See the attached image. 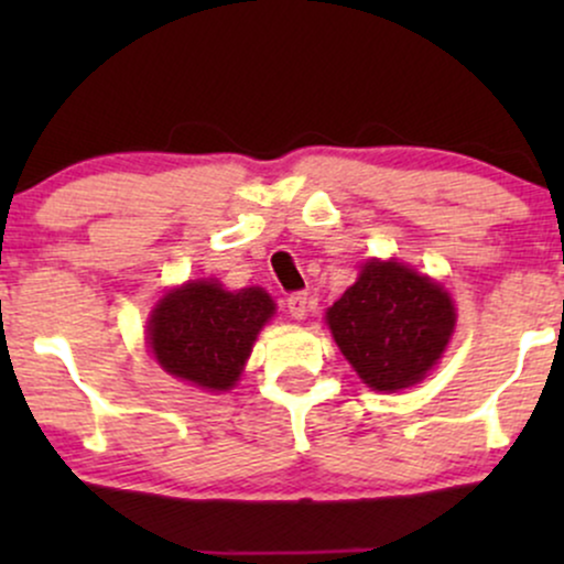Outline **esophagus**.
Wrapping results in <instances>:
<instances>
[{"label": "esophagus", "mask_w": 564, "mask_h": 564, "mask_svg": "<svg viewBox=\"0 0 564 564\" xmlns=\"http://www.w3.org/2000/svg\"><path fill=\"white\" fill-rule=\"evenodd\" d=\"M286 307H289V315L294 321H302L304 315H307V307H310V296L304 294V291H296V294H291L286 300Z\"/></svg>", "instance_id": "1"}]
</instances>
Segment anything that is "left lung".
Returning a JSON list of instances; mask_svg holds the SVG:
<instances>
[{
    "label": "left lung",
    "instance_id": "1",
    "mask_svg": "<svg viewBox=\"0 0 564 564\" xmlns=\"http://www.w3.org/2000/svg\"><path fill=\"white\" fill-rule=\"evenodd\" d=\"M326 323L364 384L394 392L419 384L443 358L456 307L437 281L408 264L368 260Z\"/></svg>",
    "mask_w": 564,
    "mask_h": 564
}]
</instances>
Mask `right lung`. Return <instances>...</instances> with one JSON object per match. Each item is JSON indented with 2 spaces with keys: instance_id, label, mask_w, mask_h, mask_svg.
<instances>
[{
  "instance_id": "1",
  "label": "right lung",
  "mask_w": 564,
  "mask_h": 564,
  "mask_svg": "<svg viewBox=\"0 0 564 564\" xmlns=\"http://www.w3.org/2000/svg\"><path fill=\"white\" fill-rule=\"evenodd\" d=\"M273 313L275 304L260 286L228 291L215 278L187 281L153 307L148 347L172 377L200 390L228 392Z\"/></svg>"
}]
</instances>
